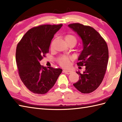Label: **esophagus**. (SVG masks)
<instances>
[{
  "label": "esophagus",
  "mask_w": 122,
  "mask_h": 122,
  "mask_svg": "<svg viewBox=\"0 0 122 122\" xmlns=\"http://www.w3.org/2000/svg\"><path fill=\"white\" fill-rule=\"evenodd\" d=\"M72 71L68 70H63V72L67 74H70L72 73Z\"/></svg>",
  "instance_id": "34e87169"
}]
</instances>
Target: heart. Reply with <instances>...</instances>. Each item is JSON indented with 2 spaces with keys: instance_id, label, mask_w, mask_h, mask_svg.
I'll list each match as a JSON object with an SVG mask.
<instances>
[{
  "instance_id": "heart-1",
  "label": "heart",
  "mask_w": 122,
  "mask_h": 122,
  "mask_svg": "<svg viewBox=\"0 0 122 122\" xmlns=\"http://www.w3.org/2000/svg\"><path fill=\"white\" fill-rule=\"evenodd\" d=\"M64 42L67 45H73L75 46L76 44L77 39L75 36L72 35H66L64 38ZM54 42V41H53L52 43V45H53ZM70 58L68 56H63L59 58L58 59L59 63L60 65L63 67H68L70 65Z\"/></svg>"
}]
</instances>
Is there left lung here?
Listing matches in <instances>:
<instances>
[{"label":"left lung","instance_id":"1","mask_svg":"<svg viewBox=\"0 0 122 122\" xmlns=\"http://www.w3.org/2000/svg\"><path fill=\"white\" fill-rule=\"evenodd\" d=\"M76 32L82 42L83 49L78 57L79 66H85V70L79 75V81L74 86L82 93L94 91L102 83L108 61L107 44L94 28L76 23L68 25Z\"/></svg>","mask_w":122,"mask_h":122}]
</instances>
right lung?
Segmentation results:
<instances>
[{"instance_id": "add662e5", "label": "right lung", "mask_w": 122, "mask_h": 122, "mask_svg": "<svg viewBox=\"0 0 122 122\" xmlns=\"http://www.w3.org/2000/svg\"><path fill=\"white\" fill-rule=\"evenodd\" d=\"M62 25H41L28 30L18 44L15 60L19 76L27 89L43 94L54 85L62 70L43 66L40 61L49 52L51 41Z\"/></svg>"}]
</instances>
